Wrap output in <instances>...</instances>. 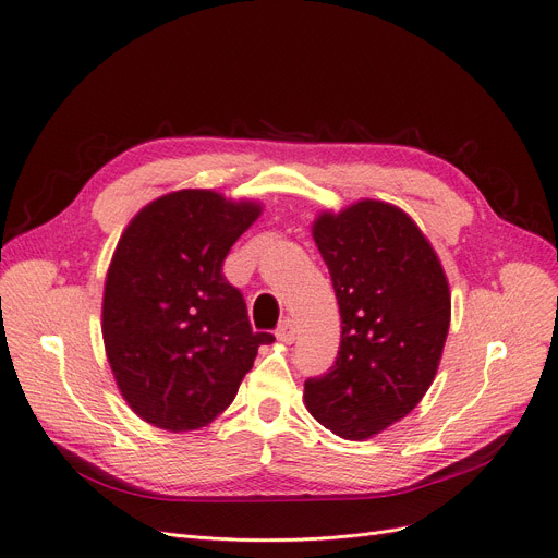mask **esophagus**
Here are the masks:
<instances>
[{
    "instance_id": "obj_1",
    "label": "esophagus",
    "mask_w": 558,
    "mask_h": 558,
    "mask_svg": "<svg viewBox=\"0 0 558 558\" xmlns=\"http://www.w3.org/2000/svg\"><path fill=\"white\" fill-rule=\"evenodd\" d=\"M295 333H298V329H295V323H293L291 318H286V320L277 327V339H279L281 343H293V341H295Z\"/></svg>"
}]
</instances>
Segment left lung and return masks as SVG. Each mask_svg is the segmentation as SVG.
Instances as JSON below:
<instances>
[{
  "mask_svg": "<svg viewBox=\"0 0 558 558\" xmlns=\"http://www.w3.org/2000/svg\"><path fill=\"white\" fill-rule=\"evenodd\" d=\"M341 311L333 366L304 383L318 423L362 441L410 414L435 380L451 323L447 275L414 221L364 198L314 221Z\"/></svg>",
  "mask_w": 558,
  "mask_h": 558,
  "instance_id": "left-lung-1",
  "label": "left lung"
}]
</instances>
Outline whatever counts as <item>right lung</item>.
<instances>
[{
	"instance_id": "right-lung-1",
	"label": "right lung",
	"mask_w": 558,
	"mask_h": 558,
	"mask_svg": "<svg viewBox=\"0 0 558 558\" xmlns=\"http://www.w3.org/2000/svg\"><path fill=\"white\" fill-rule=\"evenodd\" d=\"M260 206L213 190L155 198L123 231L102 295V341L125 403L153 426L187 433L225 412L258 345L247 304L221 275Z\"/></svg>"
}]
</instances>
